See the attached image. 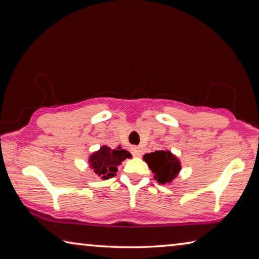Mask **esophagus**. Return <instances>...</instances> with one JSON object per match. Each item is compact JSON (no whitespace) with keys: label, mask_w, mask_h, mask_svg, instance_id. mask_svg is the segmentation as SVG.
<instances>
[{"label":"esophagus","mask_w":259,"mask_h":259,"mask_svg":"<svg viewBox=\"0 0 259 259\" xmlns=\"http://www.w3.org/2000/svg\"><path fill=\"white\" fill-rule=\"evenodd\" d=\"M133 153H134V155L137 156V157L142 156V151H140V148H138V147L133 148Z\"/></svg>","instance_id":"obj_1"}]
</instances>
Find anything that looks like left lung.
Returning <instances> with one entry per match:
<instances>
[{
  "label": "left lung",
  "mask_w": 259,
  "mask_h": 259,
  "mask_svg": "<svg viewBox=\"0 0 259 259\" xmlns=\"http://www.w3.org/2000/svg\"><path fill=\"white\" fill-rule=\"evenodd\" d=\"M144 161L154 174V179L160 184H170L182 170L178 157L166 150L147 153L144 155Z\"/></svg>",
  "instance_id": "8db88e82"
}]
</instances>
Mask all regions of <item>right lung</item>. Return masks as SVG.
Wrapping results in <instances>:
<instances>
[{"label": "right lung", "mask_w": 259, "mask_h": 259, "mask_svg": "<svg viewBox=\"0 0 259 259\" xmlns=\"http://www.w3.org/2000/svg\"><path fill=\"white\" fill-rule=\"evenodd\" d=\"M131 156L133 155L128 151L122 150L121 146L112 150L111 147L104 145L89 156L88 162L96 175L103 179H109L116 175L117 165H120L125 159H130Z\"/></svg>", "instance_id": "obj_1"}]
</instances>
